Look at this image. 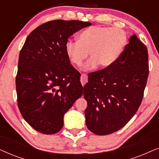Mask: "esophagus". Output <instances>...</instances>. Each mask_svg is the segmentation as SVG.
Wrapping results in <instances>:
<instances>
[{"mask_svg": "<svg viewBox=\"0 0 159 159\" xmlns=\"http://www.w3.org/2000/svg\"><path fill=\"white\" fill-rule=\"evenodd\" d=\"M80 82H81L82 86H84L88 82V75L85 74H82L81 77H80Z\"/></svg>", "mask_w": 159, "mask_h": 159, "instance_id": "1", "label": "esophagus"}]
</instances>
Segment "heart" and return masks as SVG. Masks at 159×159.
<instances>
[{
    "mask_svg": "<svg viewBox=\"0 0 159 159\" xmlns=\"http://www.w3.org/2000/svg\"><path fill=\"white\" fill-rule=\"evenodd\" d=\"M127 41V33L123 29L93 26L78 34L77 42L67 41L65 52L69 62L75 66H81L90 53L91 58L84 65V70H92L98 65L108 68L118 60Z\"/></svg>",
    "mask_w": 159,
    "mask_h": 159,
    "instance_id": "b5f03b06",
    "label": "heart"
}]
</instances>
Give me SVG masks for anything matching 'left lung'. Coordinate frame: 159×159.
I'll list each match as a JSON object with an SVG mask.
<instances>
[{
    "label": "left lung",
    "mask_w": 159,
    "mask_h": 159,
    "mask_svg": "<svg viewBox=\"0 0 159 159\" xmlns=\"http://www.w3.org/2000/svg\"><path fill=\"white\" fill-rule=\"evenodd\" d=\"M148 72L147 48L133 34L112 66L88 75L84 86L88 129L106 135L125 127L140 107Z\"/></svg>",
    "instance_id": "obj_1"
}]
</instances>
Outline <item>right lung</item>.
<instances>
[{"mask_svg":"<svg viewBox=\"0 0 159 159\" xmlns=\"http://www.w3.org/2000/svg\"><path fill=\"white\" fill-rule=\"evenodd\" d=\"M90 25L77 20L50 21L26 39L16 77L17 103L23 118L38 132L60 131L64 114L83 93L80 74L69 62L65 44Z\"/></svg>","mask_w":159,"mask_h":159,"instance_id":"1","label":"right lung"}]
</instances>
